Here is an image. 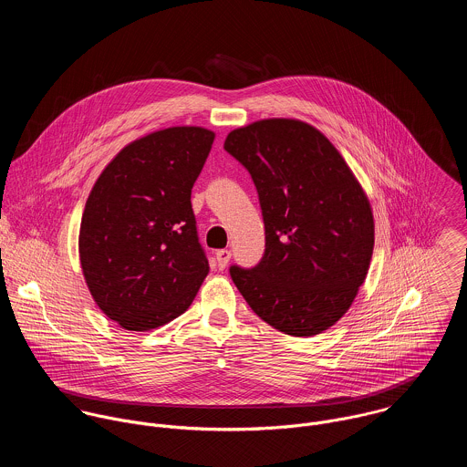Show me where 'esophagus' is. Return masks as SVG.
I'll use <instances>...</instances> for the list:
<instances>
[{"label": "esophagus", "mask_w": 467, "mask_h": 467, "mask_svg": "<svg viewBox=\"0 0 467 467\" xmlns=\"http://www.w3.org/2000/svg\"><path fill=\"white\" fill-rule=\"evenodd\" d=\"M230 257H232V252L230 250H217L215 252V263L219 269H224L230 263Z\"/></svg>", "instance_id": "34e87169"}]
</instances>
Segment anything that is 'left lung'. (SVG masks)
Instances as JSON below:
<instances>
[{"label": "left lung", "instance_id": "left-lung-1", "mask_svg": "<svg viewBox=\"0 0 467 467\" xmlns=\"http://www.w3.org/2000/svg\"><path fill=\"white\" fill-rule=\"evenodd\" d=\"M252 176L266 250L230 266L248 306L271 327L315 336L334 326L365 282L374 250L367 196L333 143L309 124L269 119L226 136Z\"/></svg>", "mask_w": 467, "mask_h": 467}]
</instances>
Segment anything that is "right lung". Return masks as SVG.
Masks as SVG:
<instances>
[{
  "label": "right lung",
  "instance_id": "1",
  "mask_svg": "<svg viewBox=\"0 0 467 467\" xmlns=\"http://www.w3.org/2000/svg\"><path fill=\"white\" fill-rule=\"evenodd\" d=\"M213 143L202 128H169L124 147L97 180L80 221L86 284L128 331L189 309L208 275L191 194Z\"/></svg>",
  "mask_w": 467,
  "mask_h": 467
}]
</instances>
